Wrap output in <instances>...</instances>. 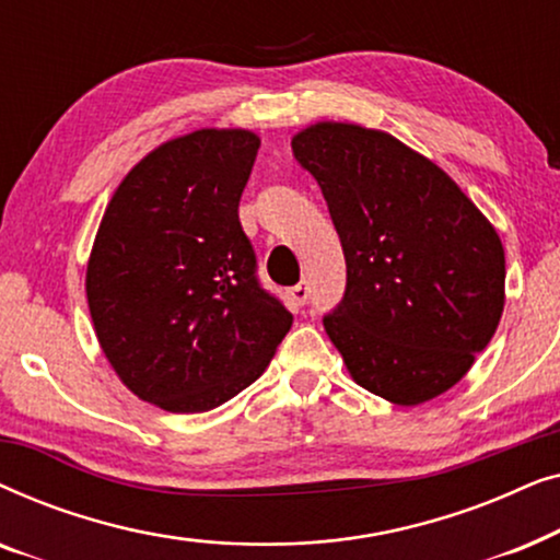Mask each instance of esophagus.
Here are the masks:
<instances>
[{"label":"esophagus","instance_id":"34e87169","mask_svg":"<svg viewBox=\"0 0 560 560\" xmlns=\"http://www.w3.org/2000/svg\"><path fill=\"white\" fill-rule=\"evenodd\" d=\"M308 285H305V282H301V285H295V288H290L288 290V295H290V303H293V308H303L305 305V301H308Z\"/></svg>","mask_w":560,"mask_h":560}]
</instances>
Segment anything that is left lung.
<instances>
[{
  "label": "left lung",
  "mask_w": 560,
  "mask_h": 560,
  "mask_svg": "<svg viewBox=\"0 0 560 560\" xmlns=\"http://www.w3.org/2000/svg\"><path fill=\"white\" fill-rule=\"evenodd\" d=\"M347 259L324 328L351 377L395 405L433 400L469 372L504 308L492 224L431 160L393 135L320 121L293 137Z\"/></svg>",
  "instance_id": "left-lung-1"
}]
</instances>
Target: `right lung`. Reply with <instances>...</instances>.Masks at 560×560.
<instances>
[{"mask_svg": "<svg viewBox=\"0 0 560 560\" xmlns=\"http://www.w3.org/2000/svg\"><path fill=\"white\" fill-rule=\"evenodd\" d=\"M259 140L198 129L152 150L112 196L86 270L106 359L137 397L203 412L249 387L293 313L257 275L240 198Z\"/></svg>", "mask_w": 560, "mask_h": 560, "instance_id": "obj_1", "label": "right lung"}]
</instances>
